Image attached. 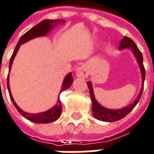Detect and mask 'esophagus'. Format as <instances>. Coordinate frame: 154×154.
<instances>
[{
    "instance_id": "esophagus-1",
    "label": "esophagus",
    "mask_w": 154,
    "mask_h": 154,
    "mask_svg": "<svg viewBox=\"0 0 154 154\" xmlns=\"http://www.w3.org/2000/svg\"><path fill=\"white\" fill-rule=\"evenodd\" d=\"M89 75V70L86 65H82L77 69V76L79 77H88Z\"/></svg>"
}]
</instances>
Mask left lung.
Returning a JSON list of instances; mask_svg holds the SVG:
<instances>
[{
    "mask_svg": "<svg viewBox=\"0 0 154 154\" xmlns=\"http://www.w3.org/2000/svg\"><path fill=\"white\" fill-rule=\"evenodd\" d=\"M126 47L131 48L132 51H133V54L135 55V57L137 58V62H138L139 66H140L141 73H142L143 86H142L141 91L139 92V95L137 96V99L135 100L133 103H131L128 107H123V108H121V109H117V110L112 109H112H108V108L103 107L102 105H100L99 103L97 102V100L95 99V97H94V94H93L92 83L90 82H88L87 84L88 86V89H89L91 99H92V114H93V116L97 119H98L100 121H104V122H116V121H118V120H120V119H122L124 117H126L135 107V106L137 105V103H138L141 96H142L143 91V82H144L145 80V68L144 66H143V58L142 52L138 49V47H137V45L135 44V42L132 39H130L129 37H128V36H124V38H122L121 42H120L119 49L122 50L123 48H126Z\"/></svg>",
    "mask_w": 154,
    "mask_h": 154,
    "instance_id": "obj_1",
    "label": "left lung"
}]
</instances>
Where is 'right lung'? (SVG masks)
<instances>
[{"instance_id":"add662e5","label":"right lung","mask_w":154,"mask_h":154,"mask_svg":"<svg viewBox=\"0 0 154 154\" xmlns=\"http://www.w3.org/2000/svg\"><path fill=\"white\" fill-rule=\"evenodd\" d=\"M60 21H62V23L65 22L64 21H59V20H56V21H53V20H44V21H41L39 24L36 25V26H34L32 29H30L28 32H26L25 33L24 35H22L21 38H20V40H19V42H18V43H17L15 50H14L13 54H12L11 57V60H10L9 71H11L12 62H13V60L15 58V56L17 55L18 49H19V47H20L21 44L25 43V42H28L31 39H33V38L37 37V36H42L47 35V32H49L51 29L53 28V25L52 24L54 22L57 23V22H60ZM72 82H73L72 75V72H69V73L66 75L65 79L63 81V83H62V90L60 92V94H61L62 92L65 91L67 88H69L71 87L72 83ZM7 88H8L10 97L11 99V102L13 103L14 106L16 107V108L18 110V112L23 117H25L26 119L30 120L31 122H36V123H48V122H54L56 120H57L59 117L62 114V104H61V101H60L59 97L57 104L52 108H51L50 110L47 111V112H41V113H34V114H32V113H27V112H23L20 107L17 106V103H15L13 97H12V95H11V90H10L9 75L7 76Z\"/></svg>"}]
</instances>
